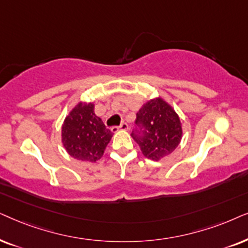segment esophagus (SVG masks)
Wrapping results in <instances>:
<instances>
[{"label": "esophagus", "mask_w": 248, "mask_h": 248, "mask_svg": "<svg viewBox=\"0 0 248 248\" xmlns=\"http://www.w3.org/2000/svg\"><path fill=\"white\" fill-rule=\"evenodd\" d=\"M127 129H128V124H126V122H122L120 126H119V127H113L111 130L114 133V131H118V130H127Z\"/></svg>", "instance_id": "obj_1"}]
</instances>
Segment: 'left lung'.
Wrapping results in <instances>:
<instances>
[{"mask_svg": "<svg viewBox=\"0 0 248 248\" xmlns=\"http://www.w3.org/2000/svg\"><path fill=\"white\" fill-rule=\"evenodd\" d=\"M137 128L131 137L145 157L158 161L178 147L183 138V124L174 108L162 97L141 105L137 112Z\"/></svg>", "mask_w": 248, "mask_h": 248, "instance_id": "8db88e82", "label": "left lung"}]
</instances>
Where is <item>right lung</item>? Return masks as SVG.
Returning <instances> with one entry per match:
<instances>
[{
    "instance_id": "1",
    "label": "right lung",
    "mask_w": 248,
    "mask_h": 248,
    "mask_svg": "<svg viewBox=\"0 0 248 248\" xmlns=\"http://www.w3.org/2000/svg\"><path fill=\"white\" fill-rule=\"evenodd\" d=\"M94 103L79 102L65 117L61 140L71 157L84 162H96L103 156L113 134L95 114Z\"/></svg>"
}]
</instances>
